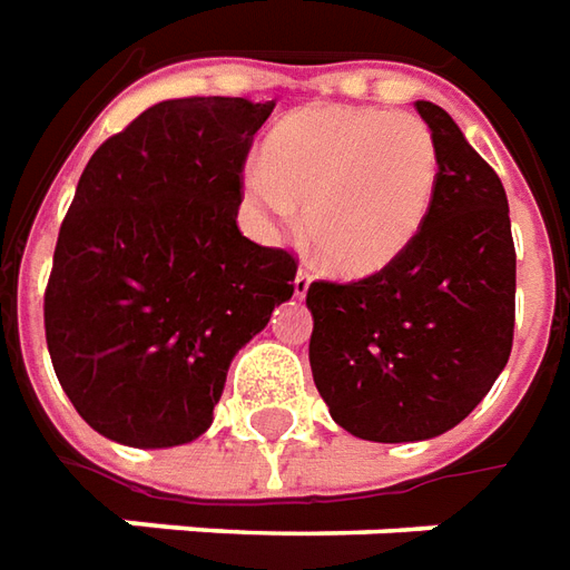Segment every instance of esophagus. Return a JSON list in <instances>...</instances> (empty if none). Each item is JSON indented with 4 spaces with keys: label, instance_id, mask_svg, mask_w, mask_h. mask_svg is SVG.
<instances>
[{
    "label": "esophagus",
    "instance_id": "obj_1",
    "mask_svg": "<svg viewBox=\"0 0 570 570\" xmlns=\"http://www.w3.org/2000/svg\"><path fill=\"white\" fill-rule=\"evenodd\" d=\"M309 282H313V276H309V269H297V276H294V297H306V292H309Z\"/></svg>",
    "mask_w": 570,
    "mask_h": 570
}]
</instances>
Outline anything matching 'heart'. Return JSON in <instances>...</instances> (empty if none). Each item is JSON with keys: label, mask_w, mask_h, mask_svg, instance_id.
Returning <instances> with one entry per match:
<instances>
[{"label": "heart", "mask_w": 570, "mask_h": 570, "mask_svg": "<svg viewBox=\"0 0 570 570\" xmlns=\"http://www.w3.org/2000/svg\"><path fill=\"white\" fill-rule=\"evenodd\" d=\"M439 144L411 112L306 107L269 131L264 168L245 171V202L276 236L304 208L306 239L341 276H371L405 252L433 212Z\"/></svg>", "instance_id": "1"}]
</instances>
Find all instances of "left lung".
<instances>
[{"instance_id": "left-lung-1", "label": "left lung", "mask_w": 570, "mask_h": 570, "mask_svg": "<svg viewBox=\"0 0 570 570\" xmlns=\"http://www.w3.org/2000/svg\"><path fill=\"white\" fill-rule=\"evenodd\" d=\"M442 159L417 239L358 282H313L309 368L334 423L368 442H421L458 426L512 350L515 248L494 168L458 122L414 104Z\"/></svg>"}]
</instances>
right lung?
<instances>
[{
	"instance_id": "add662e5",
	"label": "right lung",
	"mask_w": 570,
	"mask_h": 570,
	"mask_svg": "<svg viewBox=\"0 0 570 570\" xmlns=\"http://www.w3.org/2000/svg\"><path fill=\"white\" fill-rule=\"evenodd\" d=\"M273 107L163 100L104 140L79 177L46 288V341L79 417L119 445L199 439L233 356L294 294V254L236 224L242 168Z\"/></svg>"
}]
</instances>
